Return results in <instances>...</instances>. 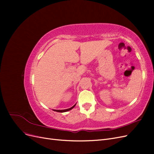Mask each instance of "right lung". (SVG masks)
<instances>
[{"label":"right lung","instance_id":"add662e5","mask_svg":"<svg viewBox=\"0 0 154 154\" xmlns=\"http://www.w3.org/2000/svg\"><path fill=\"white\" fill-rule=\"evenodd\" d=\"M76 104L73 105L72 107H71V108L69 109H64V110H54V111H56V112H67L69 110H71V109H72L74 106H75Z\"/></svg>","mask_w":154,"mask_h":154}]
</instances>
